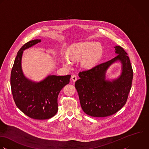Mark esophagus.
<instances>
[{
  "label": "esophagus",
  "mask_w": 149,
  "mask_h": 149,
  "mask_svg": "<svg viewBox=\"0 0 149 149\" xmlns=\"http://www.w3.org/2000/svg\"><path fill=\"white\" fill-rule=\"evenodd\" d=\"M71 79H72V81L73 82H75V81L77 80V76L75 75H72V77H71Z\"/></svg>",
  "instance_id": "34e87169"
}]
</instances>
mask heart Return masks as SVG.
<instances>
[{"instance_id": "1", "label": "heart", "mask_w": 149, "mask_h": 149, "mask_svg": "<svg viewBox=\"0 0 149 149\" xmlns=\"http://www.w3.org/2000/svg\"><path fill=\"white\" fill-rule=\"evenodd\" d=\"M102 53V46L95 42H86L75 44L71 47L67 52V56L71 61H82V65L86 68L92 67L100 59ZM63 63L66 65L71 64L67 58H63Z\"/></svg>"}]
</instances>
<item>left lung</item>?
<instances>
[{"label":"left lung","instance_id":"obj_1","mask_svg":"<svg viewBox=\"0 0 149 149\" xmlns=\"http://www.w3.org/2000/svg\"><path fill=\"white\" fill-rule=\"evenodd\" d=\"M118 55L89 70L79 72L80 78L75 84L81 105L84 112L92 117L104 118L111 116L125 104L131 88L133 70L127 52L116 46ZM122 63V73L112 81L105 80L108 67L116 61Z\"/></svg>","mask_w":149,"mask_h":149}]
</instances>
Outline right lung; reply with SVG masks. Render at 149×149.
I'll return each instance as SVG.
<instances>
[{"label": "right lung", "instance_id": "right-lung-1", "mask_svg": "<svg viewBox=\"0 0 149 149\" xmlns=\"http://www.w3.org/2000/svg\"><path fill=\"white\" fill-rule=\"evenodd\" d=\"M40 42L41 40H31L19 50L11 70L10 84L17 107L31 119L45 120L56 114L58 95L69 84L71 75H48L40 82H33L25 77L21 67L23 52Z\"/></svg>", "mask_w": 149, "mask_h": 149}]
</instances>
